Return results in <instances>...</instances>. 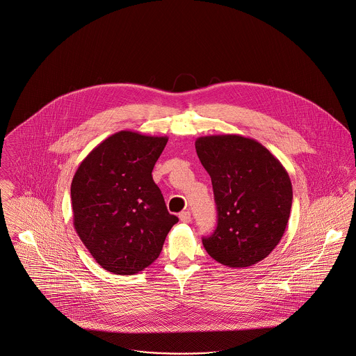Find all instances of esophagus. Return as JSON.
<instances>
[{
  "label": "esophagus",
  "instance_id": "1",
  "mask_svg": "<svg viewBox=\"0 0 356 356\" xmlns=\"http://www.w3.org/2000/svg\"><path fill=\"white\" fill-rule=\"evenodd\" d=\"M179 218H180V220L183 221V222H189V221L192 220L189 211H183V212L179 215Z\"/></svg>",
  "mask_w": 356,
  "mask_h": 356
}]
</instances>
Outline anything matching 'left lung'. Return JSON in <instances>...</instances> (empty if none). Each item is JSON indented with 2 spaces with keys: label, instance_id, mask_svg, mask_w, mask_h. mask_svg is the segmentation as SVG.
<instances>
[{
  "label": "left lung",
  "instance_id": "8db88e82",
  "mask_svg": "<svg viewBox=\"0 0 356 356\" xmlns=\"http://www.w3.org/2000/svg\"><path fill=\"white\" fill-rule=\"evenodd\" d=\"M195 147L211 176L218 208V227L203 237L204 248L222 266H254L284 235L292 205L287 170L250 137L203 136Z\"/></svg>",
  "mask_w": 356,
  "mask_h": 356
}]
</instances>
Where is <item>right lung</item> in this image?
<instances>
[{
  "instance_id": "1",
  "label": "right lung",
  "mask_w": 356,
  "mask_h": 356,
  "mask_svg": "<svg viewBox=\"0 0 356 356\" xmlns=\"http://www.w3.org/2000/svg\"><path fill=\"white\" fill-rule=\"evenodd\" d=\"M167 141L120 131L90 151L73 176L74 229L106 271L134 275L151 266L179 221L152 177Z\"/></svg>"
}]
</instances>
